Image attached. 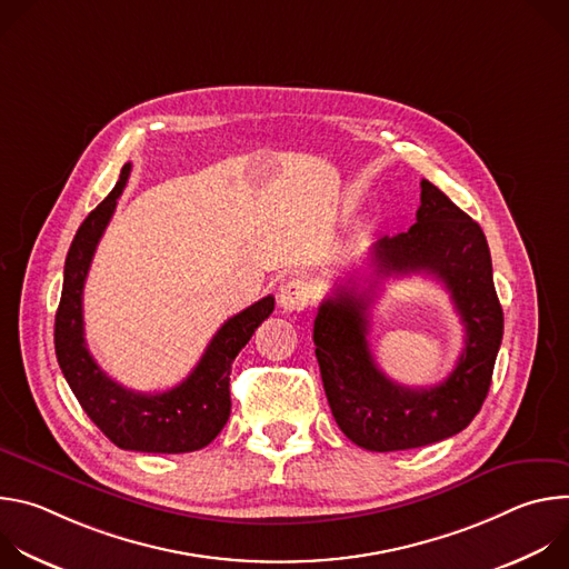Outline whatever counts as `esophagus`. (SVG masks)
<instances>
[{
    "label": "esophagus",
    "mask_w": 569,
    "mask_h": 569,
    "mask_svg": "<svg viewBox=\"0 0 569 569\" xmlns=\"http://www.w3.org/2000/svg\"><path fill=\"white\" fill-rule=\"evenodd\" d=\"M312 303V290L303 279H290L279 290V306L283 312H301Z\"/></svg>",
    "instance_id": "1"
}]
</instances>
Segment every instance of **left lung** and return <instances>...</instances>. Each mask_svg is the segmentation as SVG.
Segmentation results:
<instances>
[{
	"label": "left lung",
	"instance_id": "1",
	"mask_svg": "<svg viewBox=\"0 0 569 569\" xmlns=\"http://www.w3.org/2000/svg\"><path fill=\"white\" fill-rule=\"evenodd\" d=\"M378 279L432 274L461 317L466 345L452 373L435 387L389 380L369 349L371 295L338 288L315 317V356L340 430L373 452L410 450L461 432L489 393L502 345L505 315L493 286L489 242L481 227L441 189L421 180L417 222L371 246ZM380 283V281H376Z\"/></svg>",
	"mask_w": 569,
	"mask_h": 569
}]
</instances>
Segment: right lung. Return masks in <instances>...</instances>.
<instances>
[{
	"label": "right lung",
	"instance_id": "obj_1",
	"mask_svg": "<svg viewBox=\"0 0 569 569\" xmlns=\"http://www.w3.org/2000/svg\"><path fill=\"white\" fill-rule=\"evenodd\" d=\"M128 178L130 164L121 169L117 187L83 220L71 240L56 312V358L80 408L114 446L161 455L193 452L209 446L224 428L231 412V362L250 342L261 321L274 310V297L268 295L229 317L209 342L196 369L173 389L141 393L114 382L94 362L86 345L83 288L94 250Z\"/></svg>",
	"mask_w": 569,
	"mask_h": 569
}]
</instances>
